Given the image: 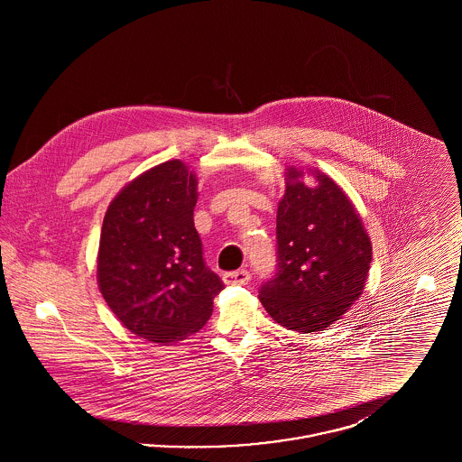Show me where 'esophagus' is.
Returning a JSON list of instances; mask_svg holds the SVG:
<instances>
[{
  "mask_svg": "<svg viewBox=\"0 0 462 462\" xmlns=\"http://www.w3.org/2000/svg\"><path fill=\"white\" fill-rule=\"evenodd\" d=\"M225 284L230 286H245L251 281V273L247 270H237V272H228L223 275Z\"/></svg>",
  "mask_w": 462,
  "mask_h": 462,
  "instance_id": "esophagus-1",
  "label": "esophagus"
}]
</instances>
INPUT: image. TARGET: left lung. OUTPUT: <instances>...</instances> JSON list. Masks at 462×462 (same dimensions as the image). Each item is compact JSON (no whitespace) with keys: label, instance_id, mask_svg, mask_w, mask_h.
Returning a JSON list of instances; mask_svg holds the SVG:
<instances>
[{"label":"left lung","instance_id":"obj_1","mask_svg":"<svg viewBox=\"0 0 462 462\" xmlns=\"http://www.w3.org/2000/svg\"><path fill=\"white\" fill-rule=\"evenodd\" d=\"M286 168V192L277 209L275 277L260 301L282 328L301 334L329 328L365 289L373 245L345 190L320 170Z\"/></svg>","mask_w":462,"mask_h":462}]
</instances>
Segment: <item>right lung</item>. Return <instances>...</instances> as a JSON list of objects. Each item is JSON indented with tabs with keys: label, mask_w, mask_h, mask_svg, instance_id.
Segmentation results:
<instances>
[{
	"label": "right lung",
	"mask_w": 462,
	"mask_h": 462,
	"mask_svg": "<svg viewBox=\"0 0 462 462\" xmlns=\"http://www.w3.org/2000/svg\"><path fill=\"white\" fill-rule=\"evenodd\" d=\"M198 196L196 173L171 159L126 183L104 217L98 289L126 329L159 345L202 329L223 289L202 260Z\"/></svg>",
	"instance_id": "right-lung-1"
}]
</instances>
